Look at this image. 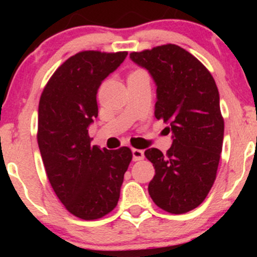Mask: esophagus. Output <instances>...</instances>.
Masks as SVG:
<instances>
[{"label":"esophagus","instance_id":"obj_1","mask_svg":"<svg viewBox=\"0 0 257 257\" xmlns=\"http://www.w3.org/2000/svg\"><path fill=\"white\" fill-rule=\"evenodd\" d=\"M132 153H133V159H134L135 162L137 161H141V159H144V151L143 150H138V149H133L132 150Z\"/></svg>","mask_w":257,"mask_h":257}]
</instances>
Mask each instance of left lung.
<instances>
[{
    "mask_svg": "<svg viewBox=\"0 0 257 257\" xmlns=\"http://www.w3.org/2000/svg\"><path fill=\"white\" fill-rule=\"evenodd\" d=\"M131 59L155 81V116L173 133L166 155L155 147L145 151L156 170L149 193L163 210L185 214L205 199L216 179L225 129L219 90L204 65L175 44L133 52Z\"/></svg>",
    "mask_w": 257,
    "mask_h": 257,
    "instance_id": "1",
    "label": "left lung"
}]
</instances>
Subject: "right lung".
<instances>
[{
  "label": "right lung",
  "mask_w": 257,
  "mask_h": 257,
  "mask_svg": "<svg viewBox=\"0 0 257 257\" xmlns=\"http://www.w3.org/2000/svg\"><path fill=\"white\" fill-rule=\"evenodd\" d=\"M126 52L85 51L67 59L43 89L37 141L47 176L65 208L82 220H96L116 208L128 147L91 146L88 128L98 117L102 81L124 61Z\"/></svg>",
  "instance_id": "add662e5"
}]
</instances>
